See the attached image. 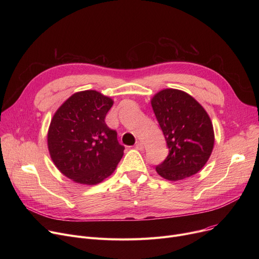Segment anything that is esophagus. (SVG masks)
<instances>
[{"label": "esophagus", "mask_w": 259, "mask_h": 259, "mask_svg": "<svg viewBox=\"0 0 259 259\" xmlns=\"http://www.w3.org/2000/svg\"><path fill=\"white\" fill-rule=\"evenodd\" d=\"M135 148H137L138 150H143V149H144V145H143V143H141V142H137V144H135Z\"/></svg>", "instance_id": "obj_1"}]
</instances>
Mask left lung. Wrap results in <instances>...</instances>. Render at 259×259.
I'll list each match as a JSON object with an SVG mask.
<instances>
[{"instance_id":"obj_1","label":"left lung","mask_w":259,"mask_h":259,"mask_svg":"<svg viewBox=\"0 0 259 259\" xmlns=\"http://www.w3.org/2000/svg\"><path fill=\"white\" fill-rule=\"evenodd\" d=\"M151 105L164 133L169 154L155 167L168 181H181L196 174L206 165L214 146L211 119L191 95L165 89L156 93Z\"/></svg>"}]
</instances>
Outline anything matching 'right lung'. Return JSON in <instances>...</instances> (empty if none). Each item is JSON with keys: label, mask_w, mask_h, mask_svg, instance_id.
I'll list each match as a JSON object with an SVG mask.
<instances>
[{"label": "right lung", "mask_w": 259, "mask_h": 259, "mask_svg": "<svg viewBox=\"0 0 259 259\" xmlns=\"http://www.w3.org/2000/svg\"><path fill=\"white\" fill-rule=\"evenodd\" d=\"M113 101L95 90L74 93L53 115L48 149L57 168L68 179L97 185L115 170L125 147L105 118Z\"/></svg>", "instance_id": "obj_1"}]
</instances>
